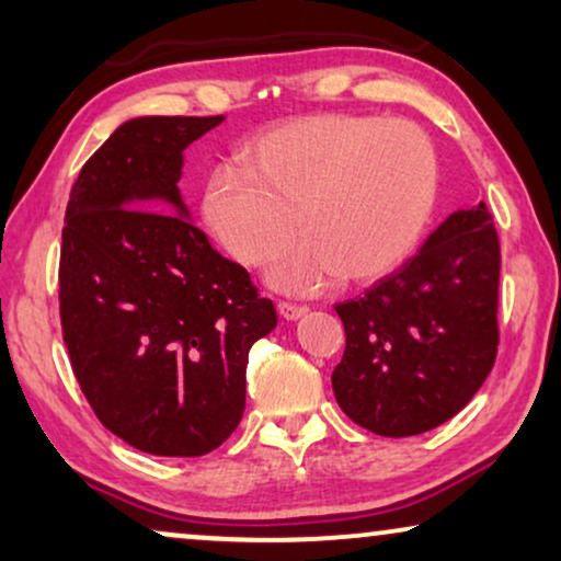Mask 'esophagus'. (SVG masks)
Returning a JSON list of instances; mask_svg holds the SVG:
<instances>
[{
  "label": "esophagus",
  "instance_id": "34e87169",
  "mask_svg": "<svg viewBox=\"0 0 561 561\" xmlns=\"http://www.w3.org/2000/svg\"><path fill=\"white\" fill-rule=\"evenodd\" d=\"M278 313H280L283 319L296 321V319L306 317V313H309V309H306V306H296V304H278Z\"/></svg>",
  "mask_w": 561,
  "mask_h": 561
}]
</instances>
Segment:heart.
<instances>
[{
	"mask_svg": "<svg viewBox=\"0 0 561 561\" xmlns=\"http://www.w3.org/2000/svg\"><path fill=\"white\" fill-rule=\"evenodd\" d=\"M242 163L244 173L221 168L206 181L204 225L250 267L278 255L298 227L306 240L271 271L290 294L319 290L336 273L350 283L393 273L424 234L439 181L416 125L347 114L288 122Z\"/></svg>",
	"mask_w": 561,
	"mask_h": 561,
	"instance_id": "1",
	"label": "heart"
}]
</instances>
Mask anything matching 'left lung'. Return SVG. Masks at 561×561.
Instances as JSON below:
<instances>
[{"instance_id": "left-lung-1", "label": "left lung", "mask_w": 561, "mask_h": 561, "mask_svg": "<svg viewBox=\"0 0 561 561\" xmlns=\"http://www.w3.org/2000/svg\"><path fill=\"white\" fill-rule=\"evenodd\" d=\"M501 244L485 202L449 214L424 248L359 298L336 304L347 347L340 409L367 432L416 436L465 409L497 352Z\"/></svg>"}]
</instances>
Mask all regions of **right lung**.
Masks as SVG:
<instances>
[{
  "label": "right lung",
  "mask_w": 561,
  "mask_h": 561,
  "mask_svg": "<svg viewBox=\"0 0 561 561\" xmlns=\"http://www.w3.org/2000/svg\"><path fill=\"white\" fill-rule=\"evenodd\" d=\"M221 122H122L66 206L60 324L76 380L112 434L158 457H202L229 439L250 347L278 324L179 188L183 150Z\"/></svg>",
  "instance_id": "right-lung-1"
}]
</instances>
